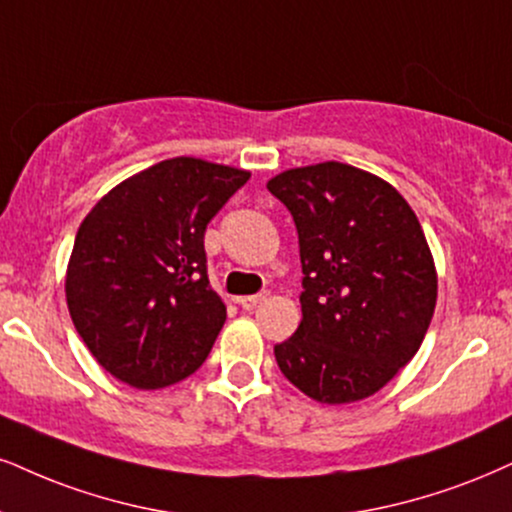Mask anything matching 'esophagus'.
<instances>
[{
  "label": "esophagus",
  "mask_w": 512,
  "mask_h": 512,
  "mask_svg": "<svg viewBox=\"0 0 512 512\" xmlns=\"http://www.w3.org/2000/svg\"><path fill=\"white\" fill-rule=\"evenodd\" d=\"M270 296L268 289H263V292L258 294H249V296H239V306L244 308V311H254V308L261 304V301H266Z\"/></svg>",
  "instance_id": "1"
}]
</instances>
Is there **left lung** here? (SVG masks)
Segmentation results:
<instances>
[{
    "mask_svg": "<svg viewBox=\"0 0 512 512\" xmlns=\"http://www.w3.org/2000/svg\"><path fill=\"white\" fill-rule=\"evenodd\" d=\"M268 189L292 213L304 270V318L275 361L315 401L368 399L418 353L434 315L420 220L389 182L339 161L285 170Z\"/></svg>",
    "mask_w": 512,
    "mask_h": 512,
    "instance_id": "obj_1",
    "label": "left lung"
}]
</instances>
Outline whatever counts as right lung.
Masks as SVG:
<instances>
[{"label":"right lung","mask_w":512,"mask_h":512,"mask_svg":"<svg viewBox=\"0 0 512 512\" xmlns=\"http://www.w3.org/2000/svg\"><path fill=\"white\" fill-rule=\"evenodd\" d=\"M249 178L178 156L123 180L82 220L66 273L68 311L116 380L161 389L206 361L227 313L208 285L204 232Z\"/></svg>","instance_id":"obj_1"}]
</instances>
